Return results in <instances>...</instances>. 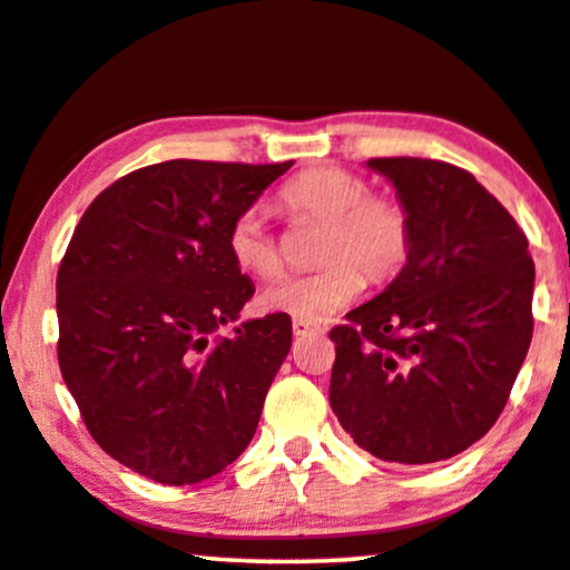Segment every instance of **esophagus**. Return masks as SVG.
Segmentation results:
<instances>
[{
    "mask_svg": "<svg viewBox=\"0 0 570 570\" xmlns=\"http://www.w3.org/2000/svg\"><path fill=\"white\" fill-rule=\"evenodd\" d=\"M292 331H294V336H307V333H321V328H317V325L307 323V321H294V323H292Z\"/></svg>",
    "mask_w": 570,
    "mask_h": 570,
    "instance_id": "1",
    "label": "esophagus"
}]
</instances>
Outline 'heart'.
<instances>
[{
    "mask_svg": "<svg viewBox=\"0 0 570 570\" xmlns=\"http://www.w3.org/2000/svg\"><path fill=\"white\" fill-rule=\"evenodd\" d=\"M278 208L292 222L321 224L315 261L321 268L281 278L261 294L268 313L321 323L360 297L364 272L385 284L406 265L414 226L409 208L393 195H373L367 179L338 166H317L278 193ZM226 249L242 273L271 278L281 271V249L257 210H242L226 232Z\"/></svg>",
    "mask_w": 570,
    "mask_h": 570,
    "instance_id": "obj_1",
    "label": "heart"
}]
</instances>
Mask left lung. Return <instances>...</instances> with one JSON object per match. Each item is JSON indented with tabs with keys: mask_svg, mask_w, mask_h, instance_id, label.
<instances>
[{
	"mask_svg": "<svg viewBox=\"0 0 570 570\" xmlns=\"http://www.w3.org/2000/svg\"><path fill=\"white\" fill-rule=\"evenodd\" d=\"M414 226L412 253L375 299L331 331V409L393 464L466 451L503 412L532 344L527 234L474 174L432 158H370Z\"/></svg>",
	"mask_w": 570,
	"mask_h": 570,
	"instance_id": "1",
	"label": "left lung"
}]
</instances>
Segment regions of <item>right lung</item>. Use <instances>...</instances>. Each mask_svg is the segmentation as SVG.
Wrapping results in <instances>:
<instances>
[{"label":"right lung","instance_id":"add662e5","mask_svg":"<svg viewBox=\"0 0 570 570\" xmlns=\"http://www.w3.org/2000/svg\"><path fill=\"white\" fill-rule=\"evenodd\" d=\"M284 164L174 161L90 203L57 273L59 370L101 449L148 480L195 484L247 449L292 348V317H239L255 294L226 232Z\"/></svg>","mask_w":570,"mask_h":570}]
</instances>
